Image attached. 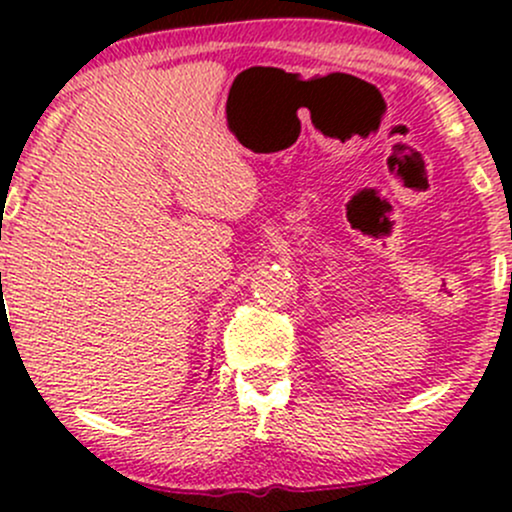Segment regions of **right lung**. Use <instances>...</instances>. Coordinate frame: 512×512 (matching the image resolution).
<instances>
[{
	"instance_id": "right-lung-1",
	"label": "right lung",
	"mask_w": 512,
	"mask_h": 512,
	"mask_svg": "<svg viewBox=\"0 0 512 512\" xmlns=\"http://www.w3.org/2000/svg\"><path fill=\"white\" fill-rule=\"evenodd\" d=\"M0 276H2V274H0Z\"/></svg>"
}]
</instances>
